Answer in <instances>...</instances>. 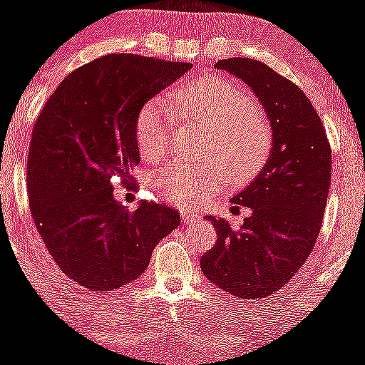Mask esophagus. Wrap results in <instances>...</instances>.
Returning a JSON list of instances; mask_svg holds the SVG:
<instances>
[{"label": "esophagus", "instance_id": "obj_1", "mask_svg": "<svg viewBox=\"0 0 365 365\" xmlns=\"http://www.w3.org/2000/svg\"><path fill=\"white\" fill-rule=\"evenodd\" d=\"M182 220H183V224H185V225H194L195 222L201 220V217H199V215H195V213H185V212H183L182 213Z\"/></svg>", "mask_w": 365, "mask_h": 365}]
</instances>
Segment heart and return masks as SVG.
<instances>
[{
    "mask_svg": "<svg viewBox=\"0 0 365 365\" xmlns=\"http://www.w3.org/2000/svg\"><path fill=\"white\" fill-rule=\"evenodd\" d=\"M171 101L182 117L208 128L202 159L215 163L163 168L150 180L153 194L176 206H199L222 189L225 171L232 183L250 182L262 171L273 148V129L240 86L222 78H206L173 91ZM175 118V112L160 101L141 106L136 117L141 159L157 163L166 157Z\"/></svg>",
    "mask_w": 365,
    "mask_h": 365,
    "instance_id": "heart-1",
    "label": "heart"
}]
</instances>
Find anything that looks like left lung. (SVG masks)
I'll list each match as a JSON object with an SVG mask.
<instances>
[{
  "label": "left lung",
  "instance_id": "left-lung-1",
  "mask_svg": "<svg viewBox=\"0 0 365 365\" xmlns=\"http://www.w3.org/2000/svg\"><path fill=\"white\" fill-rule=\"evenodd\" d=\"M217 68L255 92L273 128V148L264 170L232 197L252 210L243 225L208 217L217 243L201 257V269L236 297H267L292 279L317 243L331 187V143L312 101L289 78L245 57L222 59Z\"/></svg>",
  "mask_w": 365,
  "mask_h": 365
}]
</instances>
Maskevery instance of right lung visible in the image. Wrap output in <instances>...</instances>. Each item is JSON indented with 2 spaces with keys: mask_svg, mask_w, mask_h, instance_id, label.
<instances>
[{
  "mask_svg": "<svg viewBox=\"0 0 365 365\" xmlns=\"http://www.w3.org/2000/svg\"><path fill=\"white\" fill-rule=\"evenodd\" d=\"M190 68L134 53L99 57L70 73L34 122L31 215L57 266L83 289L108 292L134 282L180 225V213L159 202L125 210L113 182L133 183L141 106Z\"/></svg>",
  "mask_w": 365,
  "mask_h": 365,
  "instance_id": "right-lung-1",
  "label": "right lung"
}]
</instances>
